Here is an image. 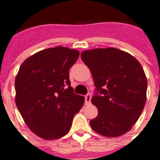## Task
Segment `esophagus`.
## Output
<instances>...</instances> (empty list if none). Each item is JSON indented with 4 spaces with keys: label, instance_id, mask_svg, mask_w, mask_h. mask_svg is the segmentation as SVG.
<instances>
[{
    "label": "esophagus",
    "instance_id": "obj_1",
    "mask_svg": "<svg viewBox=\"0 0 160 160\" xmlns=\"http://www.w3.org/2000/svg\"><path fill=\"white\" fill-rule=\"evenodd\" d=\"M91 98H92V96H91L90 93H88V94L85 95V103H86L87 104H88V103H90L91 102Z\"/></svg>",
    "mask_w": 160,
    "mask_h": 160
}]
</instances>
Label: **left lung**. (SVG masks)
<instances>
[{"mask_svg":"<svg viewBox=\"0 0 160 160\" xmlns=\"http://www.w3.org/2000/svg\"><path fill=\"white\" fill-rule=\"evenodd\" d=\"M81 58L95 86L91 101L98 113L90 126L108 138L123 135L138 121L146 104L147 79L142 66L133 56L115 48L83 51Z\"/></svg>","mask_w":160,"mask_h":160,"instance_id":"1","label":"left lung"}]
</instances>
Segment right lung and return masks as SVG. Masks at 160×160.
Wrapping results in <instances>:
<instances>
[{"label":"right lung","instance_id":"add662e5","mask_svg":"<svg viewBox=\"0 0 160 160\" xmlns=\"http://www.w3.org/2000/svg\"><path fill=\"white\" fill-rule=\"evenodd\" d=\"M79 52L65 47L39 51L22 62L15 78V102L34 133L51 140L65 136L84 97L70 86L69 70Z\"/></svg>","mask_w":160,"mask_h":160}]
</instances>
